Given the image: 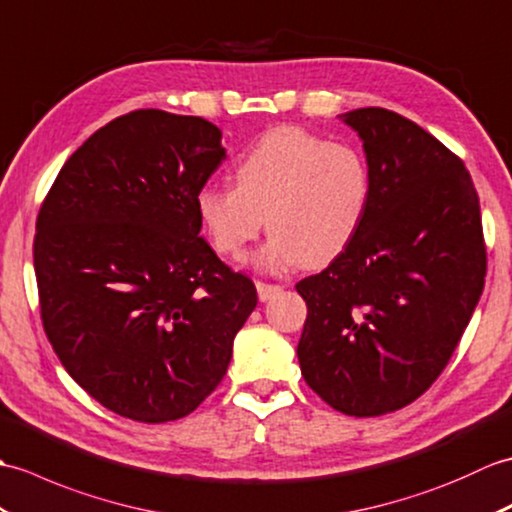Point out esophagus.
<instances>
[{
	"label": "esophagus",
	"mask_w": 512,
	"mask_h": 512,
	"mask_svg": "<svg viewBox=\"0 0 512 512\" xmlns=\"http://www.w3.org/2000/svg\"><path fill=\"white\" fill-rule=\"evenodd\" d=\"M282 287L280 285H271V282H263V280H258L256 282V291H258V298L260 300H271L274 298V295L280 291Z\"/></svg>",
	"instance_id": "esophagus-1"
}]
</instances>
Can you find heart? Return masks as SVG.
<instances>
[{
  "label": "heart",
  "instance_id": "b5f03b06",
  "mask_svg": "<svg viewBox=\"0 0 512 512\" xmlns=\"http://www.w3.org/2000/svg\"><path fill=\"white\" fill-rule=\"evenodd\" d=\"M234 186H203L195 197L219 254L238 256L267 223L274 234L254 256L256 267H320L344 252L366 219L372 170L357 144L278 127L236 162Z\"/></svg>",
  "mask_w": 512,
  "mask_h": 512
}]
</instances>
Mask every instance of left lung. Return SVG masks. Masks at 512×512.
I'll list each match as a JSON object with an SVG mask.
<instances>
[{
	"label": "left lung",
	"instance_id": "obj_1",
	"mask_svg": "<svg viewBox=\"0 0 512 512\" xmlns=\"http://www.w3.org/2000/svg\"><path fill=\"white\" fill-rule=\"evenodd\" d=\"M363 140L372 199L359 232L324 271L300 280L298 359L333 410H401L445 370L486 276L480 199L460 157L399 113H346Z\"/></svg>",
	"mask_w": 512,
	"mask_h": 512
}]
</instances>
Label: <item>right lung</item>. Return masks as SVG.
Segmentation results:
<instances>
[{"label": "right lung", "instance_id": "obj_1", "mask_svg": "<svg viewBox=\"0 0 512 512\" xmlns=\"http://www.w3.org/2000/svg\"><path fill=\"white\" fill-rule=\"evenodd\" d=\"M223 160L212 122L138 109L78 146L41 203L45 335L89 396L138 423L184 418L217 390L258 302L199 236L195 197Z\"/></svg>", "mask_w": 512, "mask_h": 512}]
</instances>
